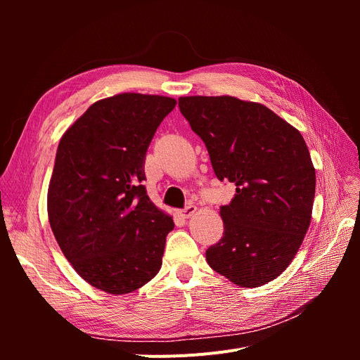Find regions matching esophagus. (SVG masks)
Masks as SVG:
<instances>
[{
  "mask_svg": "<svg viewBox=\"0 0 360 360\" xmlns=\"http://www.w3.org/2000/svg\"><path fill=\"white\" fill-rule=\"evenodd\" d=\"M195 212H197V205H193V204H189L188 207H184V209L181 210V216L184 217V219H188V217H191V216H193L195 214Z\"/></svg>",
  "mask_w": 360,
  "mask_h": 360,
  "instance_id": "1",
  "label": "esophagus"
}]
</instances>
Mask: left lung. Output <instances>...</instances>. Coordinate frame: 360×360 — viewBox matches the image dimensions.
Segmentation results:
<instances>
[{
  "instance_id": "obj_1",
  "label": "left lung",
  "mask_w": 360,
  "mask_h": 360,
  "mask_svg": "<svg viewBox=\"0 0 360 360\" xmlns=\"http://www.w3.org/2000/svg\"><path fill=\"white\" fill-rule=\"evenodd\" d=\"M209 151L216 177L236 184L221 207L224 236L209 266L236 285H264L284 271L311 224L315 169L296 127L261 103L231 96L179 99Z\"/></svg>"
}]
</instances>
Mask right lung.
Returning a JSON list of instances; mask_svg holds the SVG:
<instances>
[{
    "label": "right lung",
    "instance_id": "right-lung-1",
    "mask_svg": "<svg viewBox=\"0 0 360 360\" xmlns=\"http://www.w3.org/2000/svg\"><path fill=\"white\" fill-rule=\"evenodd\" d=\"M176 105L165 96L117 94L93 103L60 139L49 224L76 274L105 292H132L160 270L174 222L141 181L147 148Z\"/></svg>",
    "mask_w": 360,
    "mask_h": 360
}]
</instances>
